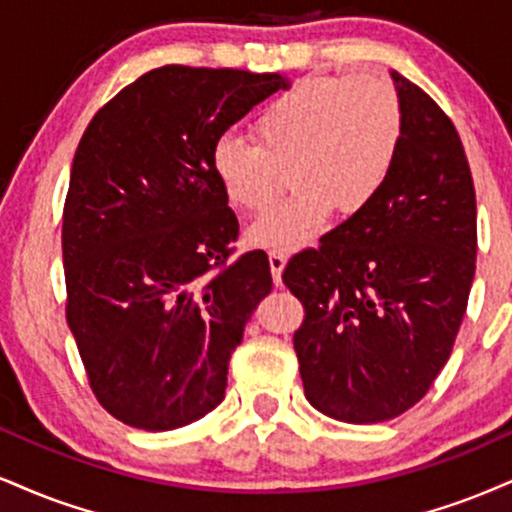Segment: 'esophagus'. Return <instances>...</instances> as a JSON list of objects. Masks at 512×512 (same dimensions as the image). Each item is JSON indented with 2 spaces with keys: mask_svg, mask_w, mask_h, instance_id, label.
<instances>
[{
  "mask_svg": "<svg viewBox=\"0 0 512 512\" xmlns=\"http://www.w3.org/2000/svg\"><path fill=\"white\" fill-rule=\"evenodd\" d=\"M269 267H272V276L276 286H281V274L286 269V255L283 252H269Z\"/></svg>",
  "mask_w": 512,
  "mask_h": 512,
  "instance_id": "esophagus-1",
  "label": "esophagus"
}]
</instances>
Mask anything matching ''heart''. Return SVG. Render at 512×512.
<instances>
[{"instance_id": "b5f03b06", "label": "heart", "mask_w": 512, "mask_h": 512, "mask_svg": "<svg viewBox=\"0 0 512 512\" xmlns=\"http://www.w3.org/2000/svg\"><path fill=\"white\" fill-rule=\"evenodd\" d=\"M257 145L226 133L212 145V174L238 212H260L291 174L298 195L248 229L252 245L291 252L315 243L334 212L360 217L379 200L403 143V109L389 80L312 76L257 116Z\"/></svg>"}]
</instances>
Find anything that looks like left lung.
I'll return each instance as SVG.
<instances>
[{"mask_svg": "<svg viewBox=\"0 0 512 512\" xmlns=\"http://www.w3.org/2000/svg\"><path fill=\"white\" fill-rule=\"evenodd\" d=\"M403 143L384 193L288 262L305 305L295 331L312 408L350 424L410 410L451 357L477 260V200L455 126L422 88L389 71Z\"/></svg>", "mask_w": 512, "mask_h": 512, "instance_id": "8db88e82", "label": "left lung"}]
</instances>
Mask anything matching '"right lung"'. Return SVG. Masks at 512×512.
Returning a JSON list of instances; mask_svg holds the SVG:
<instances>
[{
  "label": "right lung",
  "instance_id": "right-lung-1",
  "mask_svg": "<svg viewBox=\"0 0 512 512\" xmlns=\"http://www.w3.org/2000/svg\"><path fill=\"white\" fill-rule=\"evenodd\" d=\"M288 88L281 73L169 64L126 85L80 138L61 226L66 319L92 391L123 424L169 432L224 400L272 272L262 250L211 272L231 255L238 219L209 157Z\"/></svg>",
  "mask_w": 512,
  "mask_h": 512
}]
</instances>
